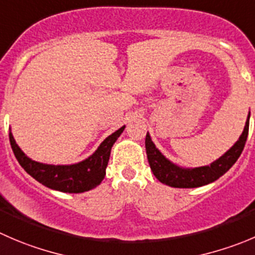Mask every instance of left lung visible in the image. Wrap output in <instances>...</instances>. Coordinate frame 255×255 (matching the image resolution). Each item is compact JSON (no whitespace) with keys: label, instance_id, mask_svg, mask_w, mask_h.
<instances>
[{"label":"left lung","instance_id":"obj_1","mask_svg":"<svg viewBox=\"0 0 255 255\" xmlns=\"http://www.w3.org/2000/svg\"><path fill=\"white\" fill-rule=\"evenodd\" d=\"M249 130V117L246 122L243 133L237 140L236 144L231 148L227 153H224L219 159L212 163L211 165L199 168H192V169H184L179 168L170 163L159 150L155 148L154 143L150 139L149 134L145 135V150H147V158L149 162L150 169L159 182L175 188H197L206 185L208 183L214 182L219 177L228 172L229 168L237 162L239 155L243 152L246 145L247 137Z\"/></svg>","mask_w":255,"mask_h":255}]
</instances>
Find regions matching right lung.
I'll return each mask as SVG.
<instances>
[{
    "instance_id": "right-lung-1",
    "label": "right lung",
    "mask_w": 255,
    "mask_h": 255,
    "mask_svg": "<svg viewBox=\"0 0 255 255\" xmlns=\"http://www.w3.org/2000/svg\"><path fill=\"white\" fill-rule=\"evenodd\" d=\"M125 129V126L106 138L98 149L83 162L71 165H51L32 160L27 157L9 132V143L14 157L31 177L51 189L66 193H82L97 187L106 175V167L111 155V148Z\"/></svg>"
}]
</instances>
